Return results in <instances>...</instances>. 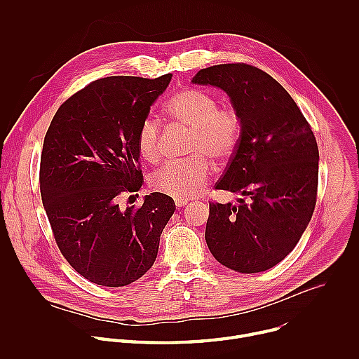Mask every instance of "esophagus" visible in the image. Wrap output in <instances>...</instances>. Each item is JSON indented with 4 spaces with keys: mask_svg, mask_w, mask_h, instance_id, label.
<instances>
[{
    "mask_svg": "<svg viewBox=\"0 0 359 359\" xmlns=\"http://www.w3.org/2000/svg\"><path fill=\"white\" fill-rule=\"evenodd\" d=\"M175 204L177 208H183L187 204V200H182V198H175Z\"/></svg>",
    "mask_w": 359,
    "mask_h": 359,
    "instance_id": "obj_1",
    "label": "esophagus"
}]
</instances>
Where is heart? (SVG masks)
Returning <instances> with one entry per match:
<instances>
[{"mask_svg": "<svg viewBox=\"0 0 359 359\" xmlns=\"http://www.w3.org/2000/svg\"><path fill=\"white\" fill-rule=\"evenodd\" d=\"M166 112L175 126L190 130L186 149L190 158L162 166L150 176V186L162 194L187 200L206 184L212 173L209 159L216 165L231 159L241 139L243 119L234 105H219L215 95L197 88L176 92L168 102ZM136 144L144 161L158 162L162 158V126L155 118L142 121Z\"/></svg>", "mask_w": 359, "mask_h": 359, "instance_id": "obj_1", "label": "heart"}]
</instances>
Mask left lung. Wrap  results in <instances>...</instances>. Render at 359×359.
Instances as JSON below:
<instances>
[{"instance_id":"obj_1","label":"left lung","mask_w":359,"mask_h":359,"mask_svg":"<svg viewBox=\"0 0 359 359\" xmlns=\"http://www.w3.org/2000/svg\"><path fill=\"white\" fill-rule=\"evenodd\" d=\"M191 82L223 89L243 119L238 146L215 187L244 197L209 203L206 243L227 269L266 271L294 250L314 213L316 136L290 93L257 67L215 65Z\"/></svg>"}]
</instances>
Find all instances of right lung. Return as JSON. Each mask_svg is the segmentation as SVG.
Masks as SVG:
<instances>
[{
  "mask_svg": "<svg viewBox=\"0 0 359 359\" xmlns=\"http://www.w3.org/2000/svg\"><path fill=\"white\" fill-rule=\"evenodd\" d=\"M172 74L155 79L108 76L68 97L42 146L39 189L57 245L82 277L105 287L140 278L156 260L176 206L150 193L140 208H119L140 189L137 129Z\"/></svg>",
  "mask_w": 359,
  "mask_h": 359,
  "instance_id": "right-lung-1",
  "label": "right lung"
}]
</instances>
